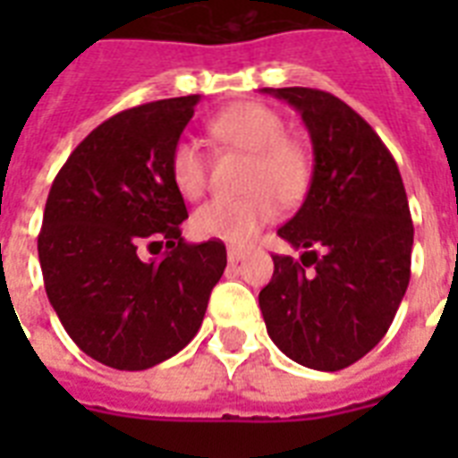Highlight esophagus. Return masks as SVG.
Masks as SVG:
<instances>
[{"mask_svg": "<svg viewBox=\"0 0 458 458\" xmlns=\"http://www.w3.org/2000/svg\"><path fill=\"white\" fill-rule=\"evenodd\" d=\"M247 257V250H237V247H228V261L230 264H237Z\"/></svg>", "mask_w": 458, "mask_h": 458, "instance_id": "34e87169", "label": "esophagus"}]
</instances>
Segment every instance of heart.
I'll list each match as a JSON object with an SVG mask.
<instances>
[{
    "instance_id": "b5f03b06",
    "label": "heart",
    "mask_w": 458,
    "mask_h": 458,
    "mask_svg": "<svg viewBox=\"0 0 458 458\" xmlns=\"http://www.w3.org/2000/svg\"><path fill=\"white\" fill-rule=\"evenodd\" d=\"M216 140L251 157L242 197H218L197 208L194 233L204 240L247 244L278 216L280 201H297L309 187L311 157L300 140L287 138L278 111L259 102L233 104L211 118ZM168 173L175 190L197 199L207 187V158L192 138H180L171 149Z\"/></svg>"
}]
</instances>
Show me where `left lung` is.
Instances as JSON below:
<instances>
[{
  "label": "left lung",
  "instance_id": "1",
  "mask_svg": "<svg viewBox=\"0 0 458 458\" xmlns=\"http://www.w3.org/2000/svg\"><path fill=\"white\" fill-rule=\"evenodd\" d=\"M301 114L313 175L278 230L300 261L273 257L259 293L266 330L293 361L342 370L383 340L411 278L413 223L392 154L352 106L311 88H264Z\"/></svg>",
  "mask_w": 458,
  "mask_h": 458
}]
</instances>
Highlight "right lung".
<instances>
[{
    "label": "right lung",
    "instance_id": "obj_1",
    "mask_svg": "<svg viewBox=\"0 0 458 458\" xmlns=\"http://www.w3.org/2000/svg\"><path fill=\"white\" fill-rule=\"evenodd\" d=\"M199 95L125 109L61 165L38 237L49 304L95 361L145 370L192 340L225 271V244H187L168 158ZM164 242L161 259H142Z\"/></svg>",
    "mask_w": 458,
    "mask_h": 458
}]
</instances>
